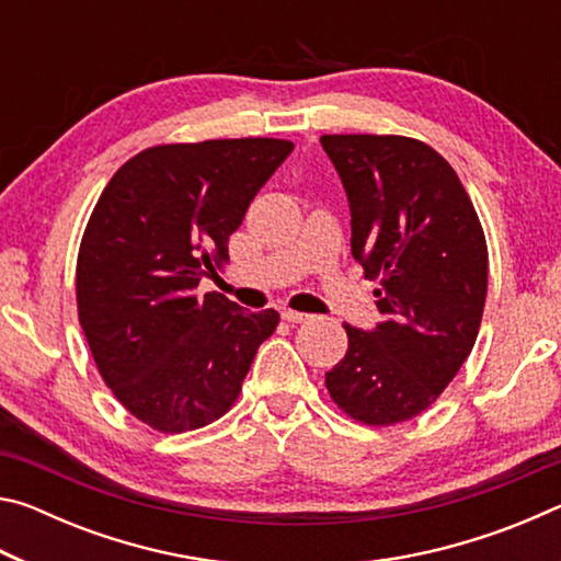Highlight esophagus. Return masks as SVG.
I'll return each mask as SVG.
<instances>
[{"instance_id": "1", "label": "esophagus", "mask_w": 561, "mask_h": 561, "mask_svg": "<svg viewBox=\"0 0 561 561\" xmlns=\"http://www.w3.org/2000/svg\"><path fill=\"white\" fill-rule=\"evenodd\" d=\"M282 317L287 319V321H291V324H304V321L314 319L311 314H304V311H294V309H284Z\"/></svg>"}]
</instances>
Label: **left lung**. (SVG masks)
<instances>
[{
  "instance_id": "8db88e82",
  "label": "left lung",
  "mask_w": 561,
  "mask_h": 561,
  "mask_svg": "<svg viewBox=\"0 0 561 561\" xmlns=\"http://www.w3.org/2000/svg\"><path fill=\"white\" fill-rule=\"evenodd\" d=\"M351 207V254L378 279L374 331L344 324L346 356L327 388L366 425L411 421L435 403L478 339L488 244L448 160L405 136H321Z\"/></svg>"
}]
</instances>
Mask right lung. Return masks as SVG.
I'll return each mask as SVG.
<instances>
[{
    "mask_svg": "<svg viewBox=\"0 0 561 561\" xmlns=\"http://www.w3.org/2000/svg\"><path fill=\"white\" fill-rule=\"evenodd\" d=\"M294 150L227 138L140 150L103 187L76 262L79 321L103 381L160 433L230 411L279 314L197 284L230 260L247 207Z\"/></svg>",
    "mask_w": 561,
    "mask_h": 561,
    "instance_id": "obj_1",
    "label": "right lung"
}]
</instances>
